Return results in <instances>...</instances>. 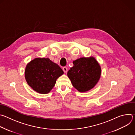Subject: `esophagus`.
<instances>
[{
	"mask_svg": "<svg viewBox=\"0 0 135 135\" xmlns=\"http://www.w3.org/2000/svg\"><path fill=\"white\" fill-rule=\"evenodd\" d=\"M62 69H63V71H64V73H66L67 72V71H68V69H67V68L66 67H64L63 68H62Z\"/></svg>",
	"mask_w": 135,
	"mask_h": 135,
	"instance_id": "obj_1",
	"label": "esophagus"
}]
</instances>
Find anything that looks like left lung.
<instances>
[{
  "label": "left lung",
  "mask_w": 135,
  "mask_h": 135,
  "mask_svg": "<svg viewBox=\"0 0 135 135\" xmlns=\"http://www.w3.org/2000/svg\"><path fill=\"white\" fill-rule=\"evenodd\" d=\"M74 66L67 73L73 86L79 92H86L99 81L101 68L94 57H81L73 61Z\"/></svg>",
  "instance_id": "8db88e82"
}]
</instances>
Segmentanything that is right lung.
<instances>
[{"label": "right lung", "mask_w": 135, "mask_h": 135, "mask_svg": "<svg viewBox=\"0 0 135 135\" xmlns=\"http://www.w3.org/2000/svg\"><path fill=\"white\" fill-rule=\"evenodd\" d=\"M64 74L58 65L49 58L37 57L29 62L25 69V79L35 91L46 94L54 86L57 79Z\"/></svg>", "instance_id": "right-lung-1"}]
</instances>
